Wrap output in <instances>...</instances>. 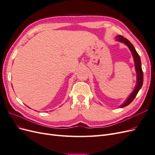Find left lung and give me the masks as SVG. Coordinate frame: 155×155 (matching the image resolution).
Wrapping results in <instances>:
<instances>
[{
  "label": "left lung",
  "mask_w": 155,
  "mask_h": 155,
  "mask_svg": "<svg viewBox=\"0 0 155 155\" xmlns=\"http://www.w3.org/2000/svg\"><path fill=\"white\" fill-rule=\"evenodd\" d=\"M116 41H120L121 43H123L125 45L128 46L129 48L130 49L131 53L133 54V58H134V61L135 64V69L136 72L137 74V85L134 89L133 92L130 94V95L127 97V99L124 103V104L120 106V107H124L125 106H127L129 105L131 102H132L135 97L137 96L138 92H139L140 89L142 88L143 85V74L142 69V64H141V60H140V58L137 53V51H136L134 46L131 44L130 42L125 37H124L122 35H118L116 37Z\"/></svg>",
  "instance_id": "obj_1"
}]
</instances>
